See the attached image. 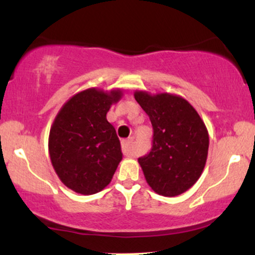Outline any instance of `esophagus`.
Segmentation results:
<instances>
[{"label": "esophagus", "instance_id": "esophagus-1", "mask_svg": "<svg viewBox=\"0 0 255 255\" xmlns=\"http://www.w3.org/2000/svg\"><path fill=\"white\" fill-rule=\"evenodd\" d=\"M133 139L129 137V139H126L122 141V151L127 157H133Z\"/></svg>", "mask_w": 255, "mask_h": 255}]
</instances>
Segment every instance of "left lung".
Instances as JSON below:
<instances>
[{
  "label": "left lung",
  "instance_id": "8db88e82",
  "mask_svg": "<svg viewBox=\"0 0 255 255\" xmlns=\"http://www.w3.org/2000/svg\"><path fill=\"white\" fill-rule=\"evenodd\" d=\"M135 101L150 118L153 145L137 159L146 182L163 197L187 192L203 174L209 153V131L187 99L168 92L136 90Z\"/></svg>",
  "mask_w": 255,
  "mask_h": 255
}]
</instances>
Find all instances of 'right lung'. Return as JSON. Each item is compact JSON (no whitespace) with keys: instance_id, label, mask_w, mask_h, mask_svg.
Instances as JSON below:
<instances>
[{"instance_id":"right-lung-1","label":"right lung","mask_w":255,"mask_h":255,"mask_svg":"<svg viewBox=\"0 0 255 255\" xmlns=\"http://www.w3.org/2000/svg\"><path fill=\"white\" fill-rule=\"evenodd\" d=\"M124 96L121 89L90 87L62 105L49 133L51 164L64 186L84 195L103 191L122 160L121 144L108 122L111 105Z\"/></svg>"}]
</instances>
